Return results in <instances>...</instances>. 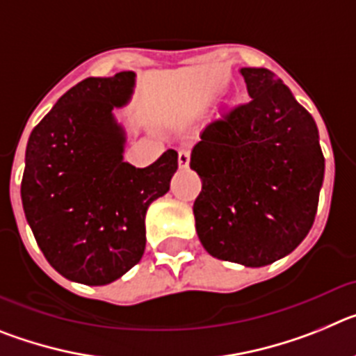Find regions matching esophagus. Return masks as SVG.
<instances>
[{"instance_id":"obj_1","label":"esophagus","mask_w":356,"mask_h":356,"mask_svg":"<svg viewBox=\"0 0 356 356\" xmlns=\"http://www.w3.org/2000/svg\"><path fill=\"white\" fill-rule=\"evenodd\" d=\"M188 162H191V153L185 149H181L180 153H178V165H180L181 169H187Z\"/></svg>"}]
</instances>
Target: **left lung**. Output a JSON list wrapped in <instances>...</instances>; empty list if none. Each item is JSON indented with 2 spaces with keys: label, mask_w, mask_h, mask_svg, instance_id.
Segmentation results:
<instances>
[{
  "label": "left lung",
  "mask_w": 356,
  "mask_h": 356,
  "mask_svg": "<svg viewBox=\"0 0 356 356\" xmlns=\"http://www.w3.org/2000/svg\"><path fill=\"white\" fill-rule=\"evenodd\" d=\"M251 102L201 131L191 153L201 193L194 219L212 257L264 267L300 246L325 178L316 121L264 67H242Z\"/></svg>",
  "instance_id": "obj_1"
}]
</instances>
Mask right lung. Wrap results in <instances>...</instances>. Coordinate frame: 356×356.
Returning a JSON list of instances; mask_svg holds the SVG:
<instances>
[{
    "instance_id": "right-lung-1",
    "label": "right lung",
    "mask_w": 356,
    "mask_h": 356,
    "mask_svg": "<svg viewBox=\"0 0 356 356\" xmlns=\"http://www.w3.org/2000/svg\"><path fill=\"white\" fill-rule=\"evenodd\" d=\"M135 72L85 78L30 134L21 200L46 260L64 278L106 285L139 262L147 207L169 191L178 153L147 168L124 162L127 131L114 108L128 105Z\"/></svg>"
}]
</instances>
